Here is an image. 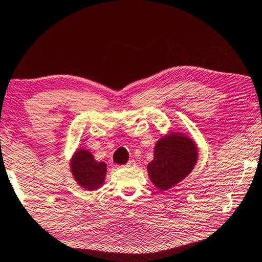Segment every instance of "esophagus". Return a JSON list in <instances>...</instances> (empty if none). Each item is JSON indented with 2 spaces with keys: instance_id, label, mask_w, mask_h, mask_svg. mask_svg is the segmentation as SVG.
I'll return each mask as SVG.
<instances>
[{
  "instance_id": "obj_1",
  "label": "esophagus",
  "mask_w": 262,
  "mask_h": 262,
  "mask_svg": "<svg viewBox=\"0 0 262 262\" xmlns=\"http://www.w3.org/2000/svg\"><path fill=\"white\" fill-rule=\"evenodd\" d=\"M135 165H136V163H135V160H129V161H128V163L126 164V165H124V166H126V167H135Z\"/></svg>"
}]
</instances>
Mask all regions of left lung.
I'll use <instances>...</instances> for the list:
<instances>
[{"label": "left lung", "mask_w": 262, "mask_h": 262, "mask_svg": "<svg viewBox=\"0 0 262 262\" xmlns=\"http://www.w3.org/2000/svg\"><path fill=\"white\" fill-rule=\"evenodd\" d=\"M194 142L184 134L172 133L164 136L154 147V158L147 166L152 183L167 190L185 178L197 161Z\"/></svg>", "instance_id": "8db88e82"}]
</instances>
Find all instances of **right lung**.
<instances>
[{
	"mask_svg": "<svg viewBox=\"0 0 262 262\" xmlns=\"http://www.w3.org/2000/svg\"><path fill=\"white\" fill-rule=\"evenodd\" d=\"M71 171L76 182L86 190H96L104 183L106 165L95 160L86 149H78L71 160Z\"/></svg>",
	"mask_w": 262,
	"mask_h": 262,
	"instance_id": "1",
	"label": "right lung"
}]
</instances>
